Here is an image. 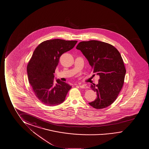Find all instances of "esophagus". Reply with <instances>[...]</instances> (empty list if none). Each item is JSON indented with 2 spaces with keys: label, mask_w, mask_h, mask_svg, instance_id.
I'll use <instances>...</instances> for the list:
<instances>
[{
  "label": "esophagus",
  "mask_w": 149,
  "mask_h": 149,
  "mask_svg": "<svg viewBox=\"0 0 149 149\" xmlns=\"http://www.w3.org/2000/svg\"><path fill=\"white\" fill-rule=\"evenodd\" d=\"M79 86H80V88H87V86L85 84H79Z\"/></svg>",
  "instance_id": "34e87169"
}]
</instances>
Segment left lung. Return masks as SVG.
<instances>
[{"mask_svg":"<svg viewBox=\"0 0 149 149\" xmlns=\"http://www.w3.org/2000/svg\"><path fill=\"white\" fill-rule=\"evenodd\" d=\"M76 48L88 60L93 73L100 77L98 84L91 85L97 98L89 104L97 109L109 107L122 89L126 73L119 52L111 45L95 40L81 42Z\"/></svg>","mask_w":149,"mask_h":149,"instance_id":"1","label":"left lung"}]
</instances>
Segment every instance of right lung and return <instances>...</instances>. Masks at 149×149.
I'll return each mask as SVG.
<instances>
[{"label": "right lung", "instance_id": "obj_1", "mask_svg": "<svg viewBox=\"0 0 149 149\" xmlns=\"http://www.w3.org/2000/svg\"><path fill=\"white\" fill-rule=\"evenodd\" d=\"M77 40L61 39L47 40L40 43L34 51L27 65L30 84L38 99L48 106H56L64 101L71 86L60 79L54 83V73L60 56L70 50Z\"/></svg>", "mask_w": 149, "mask_h": 149}]
</instances>
